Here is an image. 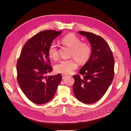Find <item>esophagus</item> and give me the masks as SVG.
<instances>
[{"label": "esophagus", "mask_w": 131, "mask_h": 131, "mask_svg": "<svg viewBox=\"0 0 131 131\" xmlns=\"http://www.w3.org/2000/svg\"><path fill=\"white\" fill-rule=\"evenodd\" d=\"M66 77V75L65 74H62V78H63V79H64Z\"/></svg>", "instance_id": "obj_1"}]
</instances>
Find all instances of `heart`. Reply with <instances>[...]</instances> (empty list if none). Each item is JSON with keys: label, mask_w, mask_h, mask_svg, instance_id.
I'll return each mask as SVG.
<instances>
[{"label": "heart", "mask_w": 131, "mask_h": 131, "mask_svg": "<svg viewBox=\"0 0 131 131\" xmlns=\"http://www.w3.org/2000/svg\"><path fill=\"white\" fill-rule=\"evenodd\" d=\"M60 42L71 48L70 56L76 59L80 64H84L90 58L91 53L90 45L86 42L81 41V39L73 33H69L62 37ZM49 57L56 59L58 57L57 45L52 42L48 49ZM78 67V64L72 59L63 60L54 66V70L57 73L67 75L72 73Z\"/></svg>", "instance_id": "1"}]
</instances>
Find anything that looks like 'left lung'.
Returning <instances> with one entry per match:
<instances>
[{
	"mask_svg": "<svg viewBox=\"0 0 131 131\" xmlns=\"http://www.w3.org/2000/svg\"><path fill=\"white\" fill-rule=\"evenodd\" d=\"M79 33L90 41L92 52L80 70V75L73 76L75 81L73 89L79 101L90 104L99 101L111 84L115 74L114 58L111 48L102 37L89 32Z\"/></svg>",
	"mask_w": 131,
	"mask_h": 131,
	"instance_id": "left-lung-1",
	"label": "left lung"
}]
</instances>
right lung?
Masks as SVG:
<instances>
[{"instance_id":"right-lung-1","label":"right lung","mask_w":131,"mask_h":131,"mask_svg":"<svg viewBox=\"0 0 131 131\" xmlns=\"http://www.w3.org/2000/svg\"><path fill=\"white\" fill-rule=\"evenodd\" d=\"M61 32L45 30L36 34L26 42L18 59V83L26 97L36 104L51 100L62 79L60 73L46 76L52 70L48 47Z\"/></svg>"}]
</instances>
